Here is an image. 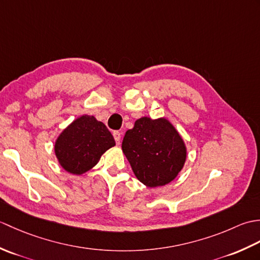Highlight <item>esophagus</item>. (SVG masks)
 <instances>
[{"mask_svg": "<svg viewBox=\"0 0 260 260\" xmlns=\"http://www.w3.org/2000/svg\"><path fill=\"white\" fill-rule=\"evenodd\" d=\"M113 135H114V139H115V141H116V144H120V133L118 131H115L114 133H113Z\"/></svg>", "mask_w": 260, "mask_h": 260, "instance_id": "1", "label": "esophagus"}]
</instances>
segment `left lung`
<instances>
[{
	"label": "left lung",
	"mask_w": 260,
	"mask_h": 260,
	"mask_svg": "<svg viewBox=\"0 0 260 260\" xmlns=\"http://www.w3.org/2000/svg\"><path fill=\"white\" fill-rule=\"evenodd\" d=\"M121 148L136 178L148 187L172 182L186 159L183 139L165 117L137 119L126 132Z\"/></svg>",
	"instance_id": "left-lung-1"
}]
</instances>
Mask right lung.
I'll list each match as a JSON object with an SVG mask.
<instances>
[{
	"instance_id": "obj_1",
	"label": "right lung",
	"mask_w": 260,
	"mask_h": 260,
	"mask_svg": "<svg viewBox=\"0 0 260 260\" xmlns=\"http://www.w3.org/2000/svg\"><path fill=\"white\" fill-rule=\"evenodd\" d=\"M115 145L113 135L103 121L95 116L82 115L59 134L54 142V154L66 172L81 175Z\"/></svg>"
}]
</instances>
